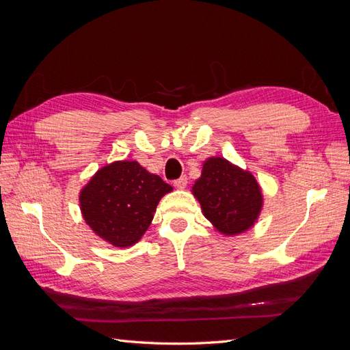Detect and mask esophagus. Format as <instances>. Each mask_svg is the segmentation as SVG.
Returning <instances> with one entry per match:
<instances>
[{"mask_svg": "<svg viewBox=\"0 0 350 350\" xmlns=\"http://www.w3.org/2000/svg\"><path fill=\"white\" fill-rule=\"evenodd\" d=\"M187 184H188V178L185 175H183L181 178H178L176 181H174V185L178 189H184L187 187Z\"/></svg>", "mask_w": 350, "mask_h": 350, "instance_id": "34e87169", "label": "esophagus"}]
</instances>
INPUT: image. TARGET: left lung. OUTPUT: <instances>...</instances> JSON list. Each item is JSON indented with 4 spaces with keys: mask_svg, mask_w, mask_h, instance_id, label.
Returning a JSON list of instances; mask_svg holds the SVG:
<instances>
[{
    "mask_svg": "<svg viewBox=\"0 0 350 350\" xmlns=\"http://www.w3.org/2000/svg\"><path fill=\"white\" fill-rule=\"evenodd\" d=\"M204 216L225 235L248 230L262 207V194L256 178L224 157H210L193 185Z\"/></svg>",
    "mask_w": 350,
    "mask_h": 350,
    "instance_id": "1",
    "label": "left lung"
}]
</instances>
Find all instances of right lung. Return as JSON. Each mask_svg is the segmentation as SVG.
I'll return each instance as SVG.
<instances>
[{"instance_id": "add662e5", "label": "right lung", "mask_w": 350, "mask_h": 350, "mask_svg": "<svg viewBox=\"0 0 350 350\" xmlns=\"http://www.w3.org/2000/svg\"><path fill=\"white\" fill-rule=\"evenodd\" d=\"M172 187L135 161L103 166L80 193L92 230L113 247H131L150 226L159 201Z\"/></svg>"}]
</instances>
